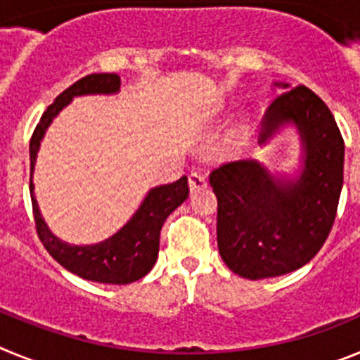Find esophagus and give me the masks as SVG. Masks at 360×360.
I'll return each mask as SVG.
<instances>
[{
    "instance_id": "1",
    "label": "esophagus",
    "mask_w": 360,
    "mask_h": 360,
    "mask_svg": "<svg viewBox=\"0 0 360 360\" xmlns=\"http://www.w3.org/2000/svg\"><path fill=\"white\" fill-rule=\"evenodd\" d=\"M207 187V178L200 173H191L189 174V189L191 191H202Z\"/></svg>"
}]
</instances>
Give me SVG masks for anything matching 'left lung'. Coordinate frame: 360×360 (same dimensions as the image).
<instances>
[{
	"instance_id": "8db88e82",
	"label": "left lung",
	"mask_w": 360,
	"mask_h": 360,
	"mask_svg": "<svg viewBox=\"0 0 360 360\" xmlns=\"http://www.w3.org/2000/svg\"><path fill=\"white\" fill-rule=\"evenodd\" d=\"M276 86L285 91L263 117L259 144L294 124L304 149L299 176L278 178L257 160L229 162L209 176L218 198L219 256L245 279L307 265L332 231L342 189L345 141L332 111L307 86Z\"/></svg>"
}]
</instances>
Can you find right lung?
Here are the masks:
<instances>
[{
    "mask_svg": "<svg viewBox=\"0 0 360 360\" xmlns=\"http://www.w3.org/2000/svg\"><path fill=\"white\" fill-rule=\"evenodd\" d=\"M119 88L120 77L117 73H91L79 79L46 108L30 139V198L41 243L49 250L50 256L66 270L88 281L106 283V285H128L139 281L153 269L158 257L160 231L165 218L189 196L187 176H182L167 186L153 187L128 224L108 240L95 245H70L53 236L49 225L44 224L34 196L32 173L44 131L52 124L53 117L59 115V111L72 103L73 97L117 94Z\"/></svg>",
    "mask_w": 360,
    "mask_h": 360,
    "instance_id": "1",
    "label": "right lung"
}]
</instances>
